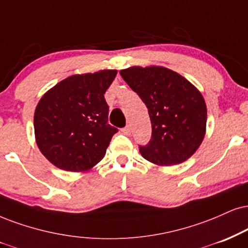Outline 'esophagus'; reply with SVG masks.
<instances>
[{
    "mask_svg": "<svg viewBox=\"0 0 248 248\" xmlns=\"http://www.w3.org/2000/svg\"><path fill=\"white\" fill-rule=\"evenodd\" d=\"M122 132H123L125 136H130V134H131V127L129 126V125H127V126H125V127H123V129H122Z\"/></svg>",
    "mask_w": 248,
    "mask_h": 248,
    "instance_id": "esophagus-1",
    "label": "esophagus"
}]
</instances>
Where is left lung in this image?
I'll return each instance as SVG.
<instances>
[{"mask_svg":"<svg viewBox=\"0 0 248 248\" xmlns=\"http://www.w3.org/2000/svg\"><path fill=\"white\" fill-rule=\"evenodd\" d=\"M121 76L148 109L152 137L139 146L142 157L167 167L191 157L206 132L207 108L200 92L163 66H132Z\"/></svg>","mask_w":248,"mask_h":248,"instance_id":"1","label":"left lung"}]
</instances>
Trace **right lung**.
<instances>
[{
	"instance_id": "obj_1",
	"label": "right lung",
	"mask_w": 248,
	"mask_h": 248,
	"mask_svg": "<svg viewBox=\"0 0 248 248\" xmlns=\"http://www.w3.org/2000/svg\"><path fill=\"white\" fill-rule=\"evenodd\" d=\"M116 70L75 75L64 79L39 101L34 112L38 147L54 166L86 171L102 160L118 129L108 124L105 93Z\"/></svg>"
}]
</instances>
